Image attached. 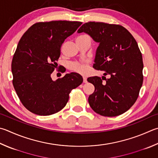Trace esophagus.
I'll list each match as a JSON object with an SVG mask.
<instances>
[{"label":"esophagus","instance_id":"1","mask_svg":"<svg viewBox=\"0 0 158 158\" xmlns=\"http://www.w3.org/2000/svg\"><path fill=\"white\" fill-rule=\"evenodd\" d=\"M83 81L84 83H87V78L85 77H83Z\"/></svg>","mask_w":158,"mask_h":158}]
</instances>
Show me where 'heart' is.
<instances>
[{
  "instance_id": "obj_1",
  "label": "heart",
  "mask_w": 158,
  "mask_h": 158,
  "mask_svg": "<svg viewBox=\"0 0 158 158\" xmlns=\"http://www.w3.org/2000/svg\"><path fill=\"white\" fill-rule=\"evenodd\" d=\"M71 70L77 72V73L84 74L88 70V61L86 60L81 61H75L71 63L70 65Z\"/></svg>"
}]
</instances>
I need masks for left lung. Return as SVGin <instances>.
<instances>
[{"label":"left lung","instance_id":"obj_1","mask_svg":"<svg viewBox=\"0 0 158 158\" xmlns=\"http://www.w3.org/2000/svg\"><path fill=\"white\" fill-rule=\"evenodd\" d=\"M77 32L87 33L99 43L93 68L110 76L88 78L94 86L89 104L100 115H120L135 104L143 84L144 64L137 41L122 25L103 22L85 23Z\"/></svg>","mask_w":158,"mask_h":158}]
</instances>
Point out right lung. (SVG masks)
Instances as JSON below:
<instances>
[{
  "label": "right lung",
  "instance_id": "obj_1",
  "mask_svg": "<svg viewBox=\"0 0 158 158\" xmlns=\"http://www.w3.org/2000/svg\"><path fill=\"white\" fill-rule=\"evenodd\" d=\"M81 24L68 21L36 23L20 39L11 61L12 83L20 101L32 113L46 116L58 113L66 105L71 90L83 82L76 73L56 81L51 78L61 45Z\"/></svg>",
  "mask_w": 158,
  "mask_h": 158
}]
</instances>
